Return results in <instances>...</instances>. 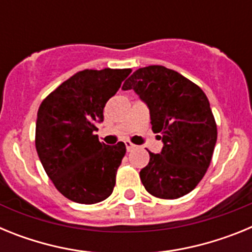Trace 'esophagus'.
Listing matches in <instances>:
<instances>
[{"label": "esophagus", "instance_id": "34e87169", "mask_svg": "<svg viewBox=\"0 0 252 252\" xmlns=\"http://www.w3.org/2000/svg\"><path fill=\"white\" fill-rule=\"evenodd\" d=\"M125 145H126V149H127V151H131L133 148H135V145H133L132 142H130V141L125 142Z\"/></svg>", "mask_w": 252, "mask_h": 252}]
</instances>
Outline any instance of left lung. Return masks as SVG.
Returning <instances> with one entry per match:
<instances>
[{"instance_id":"obj_1","label":"left lung","mask_w":252,"mask_h":252,"mask_svg":"<svg viewBox=\"0 0 252 252\" xmlns=\"http://www.w3.org/2000/svg\"><path fill=\"white\" fill-rule=\"evenodd\" d=\"M122 90H133L150 111L153 131L164 146L149 151L140 179L151 195L177 199L192 192L206 174L217 141V125L203 91L173 69H137Z\"/></svg>"}]
</instances>
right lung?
<instances>
[{"instance_id":"obj_1","label":"right lung","mask_w":252,"mask_h":252,"mask_svg":"<svg viewBox=\"0 0 252 252\" xmlns=\"http://www.w3.org/2000/svg\"><path fill=\"white\" fill-rule=\"evenodd\" d=\"M131 69H84L60 84L37 111L35 146L55 188L65 198L94 204L112 194L124 142L106 145L95 135L103 108Z\"/></svg>"}]
</instances>
